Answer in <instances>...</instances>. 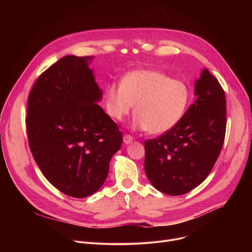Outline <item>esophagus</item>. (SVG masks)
<instances>
[{
    "label": "esophagus",
    "mask_w": 252,
    "mask_h": 252,
    "mask_svg": "<svg viewBox=\"0 0 252 252\" xmlns=\"http://www.w3.org/2000/svg\"><path fill=\"white\" fill-rule=\"evenodd\" d=\"M133 141H134V138L131 137V136H129V135H125L124 136V143L125 144H126V145L130 144Z\"/></svg>",
    "instance_id": "obj_1"
}]
</instances>
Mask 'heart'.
Instances as JSON below:
<instances>
[{"label":"heart","mask_w":252,"mask_h":252,"mask_svg":"<svg viewBox=\"0 0 252 252\" xmlns=\"http://www.w3.org/2000/svg\"><path fill=\"white\" fill-rule=\"evenodd\" d=\"M190 102V90L180 79L163 72L138 69L126 73L121 85L105 89L106 111L114 121H123L135 107L134 126L150 134H163L184 117Z\"/></svg>","instance_id":"b5f03b06"}]
</instances>
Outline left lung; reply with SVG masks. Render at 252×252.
<instances>
[{"label":"left lung","instance_id":"1","mask_svg":"<svg viewBox=\"0 0 252 252\" xmlns=\"http://www.w3.org/2000/svg\"><path fill=\"white\" fill-rule=\"evenodd\" d=\"M194 95L174 128L145 141V173L155 189L171 196L188 193L207 178L224 140L226 97L206 68L195 82Z\"/></svg>","mask_w":252,"mask_h":252}]
</instances>
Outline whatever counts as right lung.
<instances>
[{"label": "right lung", "mask_w": 252, "mask_h": 252, "mask_svg": "<svg viewBox=\"0 0 252 252\" xmlns=\"http://www.w3.org/2000/svg\"><path fill=\"white\" fill-rule=\"evenodd\" d=\"M92 56L68 55L36 79L26 129L34 160L59 191L75 198L97 192L108 176L123 134L98 103L103 93Z\"/></svg>", "instance_id": "obj_1"}]
</instances>
